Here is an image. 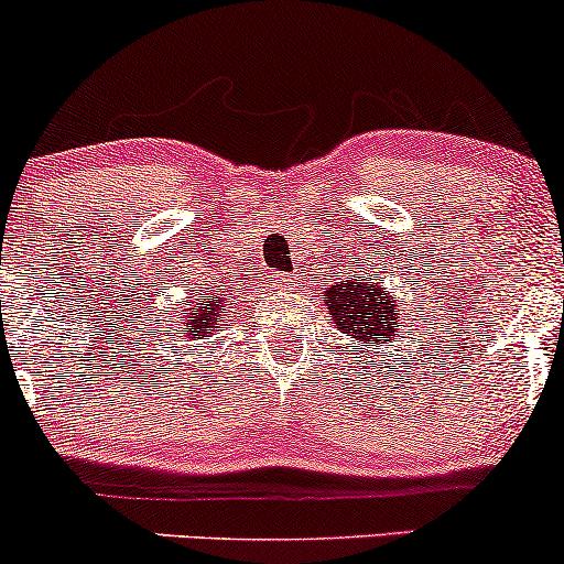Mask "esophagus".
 Listing matches in <instances>:
<instances>
[{
    "mask_svg": "<svg viewBox=\"0 0 564 564\" xmlns=\"http://www.w3.org/2000/svg\"><path fill=\"white\" fill-rule=\"evenodd\" d=\"M302 281H304V273H300V270H294V273H289V275H281V273L273 275V283H278V286H286V289L302 286Z\"/></svg>",
    "mask_w": 564,
    "mask_h": 564,
    "instance_id": "esophagus-1",
    "label": "esophagus"
}]
</instances>
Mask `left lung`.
<instances>
[{
    "label": "left lung",
    "instance_id": "obj_1",
    "mask_svg": "<svg viewBox=\"0 0 564 564\" xmlns=\"http://www.w3.org/2000/svg\"><path fill=\"white\" fill-rule=\"evenodd\" d=\"M330 321L359 347H383L402 334L399 300L386 291L376 278L338 281L323 294Z\"/></svg>",
    "mask_w": 564,
    "mask_h": 564
}]
</instances>
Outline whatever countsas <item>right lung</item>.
I'll use <instances>...</instances> for the list:
<instances>
[{
	"label": "right lung",
	"mask_w": 564,
	"mask_h": 564,
	"mask_svg": "<svg viewBox=\"0 0 564 564\" xmlns=\"http://www.w3.org/2000/svg\"><path fill=\"white\" fill-rule=\"evenodd\" d=\"M223 307H226V296L223 294H209L207 300L194 302L192 307L183 310L186 317V338L188 341H199V338L213 336L223 325Z\"/></svg>",
	"instance_id": "right-lung-1"
}]
</instances>
